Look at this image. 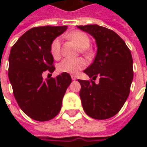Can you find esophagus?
Here are the masks:
<instances>
[{
    "label": "esophagus",
    "instance_id": "1",
    "mask_svg": "<svg viewBox=\"0 0 147 147\" xmlns=\"http://www.w3.org/2000/svg\"><path fill=\"white\" fill-rule=\"evenodd\" d=\"M71 80H76L77 77L76 76H74V75H71Z\"/></svg>",
    "mask_w": 147,
    "mask_h": 147
}]
</instances>
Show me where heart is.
I'll return each instance as SVG.
<instances>
[{
    "instance_id": "b5f03b06",
    "label": "heart",
    "mask_w": 147,
    "mask_h": 147,
    "mask_svg": "<svg viewBox=\"0 0 147 147\" xmlns=\"http://www.w3.org/2000/svg\"><path fill=\"white\" fill-rule=\"evenodd\" d=\"M68 38L76 42L77 45L82 49L83 52L85 51L84 49L87 48L90 45L89 37L83 31H80V30L73 31L68 34ZM61 46V42L60 38H56L52 42L51 45H50V53L54 59H58L60 57ZM86 61L81 58H77V59L66 58L59 63L57 69L61 73L77 74L80 70H82L86 67Z\"/></svg>"
}]
</instances>
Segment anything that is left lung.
I'll return each instance as SVG.
<instances>
[{
    "label": "left lung",
    "mask_w": 147,
    "mask_h": 147,
    "mask_svg": "<svg viewBox=\"0 0 147 147\" xmlns=\"http://www.w3.org/2000/svg\"><path fill=\"white\" fill-rule=\"evenodd\" d=\"M77 27L93 36L98 47L94 61L83 72L93 80L98 76L99 83L78 80L83 108L94 119H109L120 110L129 95L134 75L131 53L113 30L97 24Z\"/></svg>",
    "instance_id": "obj_1"
}]
</instances>
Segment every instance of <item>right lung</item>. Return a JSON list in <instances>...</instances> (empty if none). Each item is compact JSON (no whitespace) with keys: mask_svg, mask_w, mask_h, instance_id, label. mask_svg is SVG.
<instances>
[{"mask_svg":"<svg viewBox=\"0 0 147 147\" xmlns=\"http://www.w3.org/2000/svg\"><path fill=\"white\" fill-rule=\"evenodd\" d=\"M67 28L34 27L25 32L11 49L8 78L13 94L24 113L34 120L47 121L59 113L62 99L71 83L68 73L45 80L42 78L45 71H54L50 45Z\"/></svg>","mask_w":147,"mask_h":147,"instance_id":"obj_1","label":"right lung"}]
</instances>
